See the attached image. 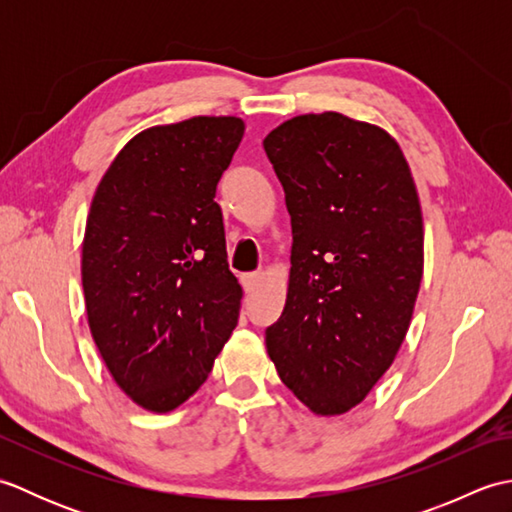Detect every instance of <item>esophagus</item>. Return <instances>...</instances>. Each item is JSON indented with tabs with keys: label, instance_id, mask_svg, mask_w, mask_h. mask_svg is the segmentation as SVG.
I'll list each match as a JSON object with an SVG mask.
<instances>
[{
	"label": "esophagus",
	"instance_id": "1",
	"mask_svg": "<svg viewBox=\"0 0 512 512\" xmlns=\"http://www.w3.org/2000/svg\"><path fill=\"white\" fill-rule=\"evenodd\" d=\"M262 281H264V273H246L242 277V284H244L246 292H255L259 286H262Z\"/></svg>",
	"mask_w": 512,
	"mask_h": 512
}]
</instances>
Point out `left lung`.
Masks as SVG:
<instances>
[{"mask_svg": "<svg viewBox=\"0 0 512 512\" xmlns=\"http://www.w3.org/2000/svg\"><path fill=\"white\" fill-rule=\"evenodd\" d=\"M286 193V306L266 350L317 416L374 389L405 341L424 268L422 211L407 158L383 127L301 114L264 138Z\"/></svg>", "mask_w": 512, "mask_h": 512, "instance_id": "obj_1", "label": "left lung"}]
</instances>
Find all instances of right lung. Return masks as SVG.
Listing matches in <instances>:
<instances>
[{"label":"right lung","instance_id":"1","mask_svg":"<svg viewBox=\"0 0 512 512\" xmlns=\"http://www.w3.org/2000/svg\"><path fill=\"white\" fill-rule=\"evenodd\" d=\"M244 129L237 116L143 129L92 198L81 253L88 325L116 385L145 411L187 402L237 325L244 292L213 198Z\"/></svg>","mask_w":512,"mask_h":512}]
</instances>
